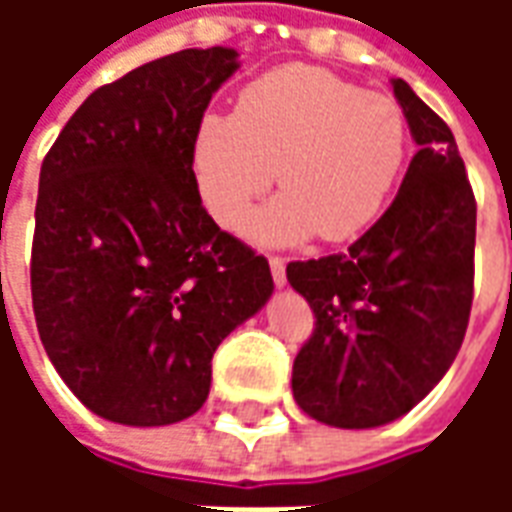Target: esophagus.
<instances>
[{
	"label": "esophagus",
	"instance_id": "1",
	"mask_svg": "<svg viewBox=\"0 0 512 512\" xmlns=\"http://www.w3.org/2000/svg\"><path fill=\"white\" fill-rule=\"evenodd\" d=\"M268 266H271L274 285H277V288H285V285H288V277H285V260H282V257H268Z\"/></svg>",
	"mask_w": 512,
	"mask_h": 512
}]
</instances>
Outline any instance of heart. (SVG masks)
<instances>
[{
    "mask_svg": "<svg viewBox=\"0 0 512 512\" xmlns=\"http://www.w3.org/2000/svg\"><path fill=\"white\" fill-rule=\"evenodd\" d=\"M408 156L403 109L321 68L288 65L246 84L235 112H205L191 136V172L224 230L246 222L279 169L285 194L249 224L260 244L315 233L348 241L376 222Z\"/></svg>",
    "mask_w": 512,
    "mask_h": 512,
    "instance_id": "b5f03b06",
    "label": "heart"
}]
</instances>
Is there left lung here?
<instances>
[{
  "label": "left lung",
  "instance_id": "obj_1",
  "mask_svg": "<svg viewBox=\"0 0 512 512\" xmlns=\"http://www.w3.org/2000/svg\"><path fill=\"white\" fill-rule=\"evenodd\" d=\"M392 90L417 153L386 213L345 255L288 263L315 329L293 397L334 428L403 417L458 356L474 296L477 202L455 136L403 79Z\"/></svg>",
  "mask_w": 512,
  "mask_h": 512
}]
</instances>
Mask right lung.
Returning <instances> with one entry per match:
<instances>
[{
    "label": "right lung",
    "mask_w": 512,
    "mask_h": 512,
    "mask_svg": "<svg viewBox=\"0 0 512 512\" xmlns=\"http://www.w3.org/2000/svg\"><path fill=\"white\" fill-rule=\"evenodd\" d=\"M238 51L186 49L98 87L40 167L32 310L51 365L98 417L134 428L200 411L211 359L274 293L263 255L219 230L191 136Z\"/></svg>",
    "instance_id": "right-lung-1"
}]
</instances>
